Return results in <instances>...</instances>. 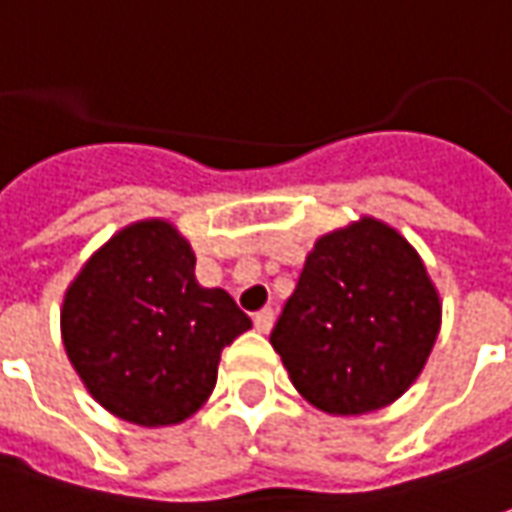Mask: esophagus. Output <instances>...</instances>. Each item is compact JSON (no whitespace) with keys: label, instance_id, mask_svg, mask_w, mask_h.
Listing matches in <instances>:
<instances>
[{"label":"esophagus","instance_id":"obj_1","mask_svg":"<svg viewBox=\"0 0 512 512\" xmlns=\"http://www.w3.org/2000/svg\"><path fill=\"white\" fill-rule=\"evenodd\" d=\"M272 326H274V309H260L255 314V328L257 331H263V334H266V331H272Z\"/></svg>","mask_w":512,"mask_h":512}]
</instances>
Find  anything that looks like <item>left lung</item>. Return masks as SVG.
<instances>
[{
  "instance_id": "1",
  "label": "left lung",
  "mask_w": 512,
  "mask_h": 512,
  "mask_svg": "<svg viewBox=\"0 0 512 512\" xmlns=\"http://www.w3.org/2000/svg\"><path fill=\"white\" fill-rule=\"evenodd\" d=\"M439 314L408 240L362 218L314 243L269 340L314 408L357 416L402 397L419 377Z\"/></svg>"
}]
</instances>
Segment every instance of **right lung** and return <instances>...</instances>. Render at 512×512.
<instances>
[{"mask_svg":"<svg viewBox=\"0 0 512 512\" xmlns=\"http://www.w3.org/2000/svg\"><path fill=\"white\" fill-rule=\"evenodd\" d=\"M252 320L195 280V255L169 223L118 232L67 289L62 334L87 391L135 425H175L212 394L221 351Z\"/></svg>","mask_w":512,"mask_h":512,"instance_id":"add662e5","label":"right lung"}]
</instances>
